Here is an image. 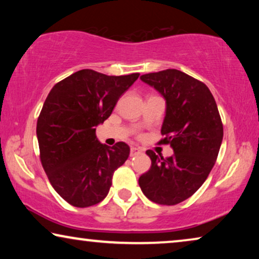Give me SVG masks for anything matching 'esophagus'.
Listing matches in <instances>:
<instances>
[{
  "instance_id": "1",
  "label": "esophagus",
  "mask_w": 259,
  "mask_h": 259,
  "mask_svg": "<svg viewBox=\"0 0 259 259\" xmlns=\"http://www.w3.org/2000/svg\"><path fill=\"white\" fill-rule=\"evenodd\" d=\"M141 152H143V151H141L140 148H138V147H131V157H136V155L140 154Z\"/></svg>"
}]
</instances>
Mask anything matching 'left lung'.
Listing matches in <instances>:
<instances>
[{"label":"left lung","mask_w":259,"mask_h":259,"mask_svg":"<svg viewBox=\"0 0 259 259\" xmlns=\"http://www.w3.org/2000/svg\"><path fill=\"white\" fill-rule=\"evenodd\" d=\"M140 79L165 99V138L159 144L171 145L175 154L164 159L146 151L152 164L139 178V186L154 203L179 204L203 185L217 160L223 140L217 104L206 84L178 69L144 74Z\"/></svg>","instance_id":"left-lung-1"}]
</instances>
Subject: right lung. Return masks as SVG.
Segmentation results:
<instances>
[{
	"instance_id": "right-lung-1",
	"label": "right lung",
	"mask_w": 259,
	"mask_h": 259,
	"mask_svg": "<svg viewBox=\"0 0 259 259\" xmlns=\"http://www.w3.org/2000/svg\"><path fill=\"white\" fill-rule=\"evenodd\" d=\"M139 75L109 76L82 69L49 92L36 125L41 164L54 190L73 206L104 200L113 173L128 158V145L101 144L95 127L112 114Z\"/></svg>"
}]
</instances>
